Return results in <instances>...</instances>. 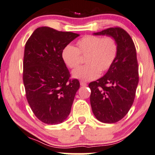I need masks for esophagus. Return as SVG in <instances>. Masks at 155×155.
<instances>
[{
    "mask_svg": "<svg viewBox=\"0 0 155 155\" xmlns=\"http://www.w3.org/2000/svg\"><path fill=\"white\" fill-rule=\"evenodd\" d=\"M80 84H81V86H82V87H86V86H87V84L84 81H80Z\"/></svg>",
    "mask_w": 155,
    "mask_h": 155,
    "instance_id": "esophagus-1",
    "label": "esophagus"
}]
</instances>
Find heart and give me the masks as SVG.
Segmentation results:
<instances>
[{
	"instance_id": "1",
	"label": "heart",
	"mask_w": 155,
	"mask_h": 155,
	"mask_svg": "<svg viewBox=\"0 0 155 155\" xmlns=\"http://www.w3.org/2000/svg\"><path fill=\"white\" fill-rule=\"evenodd\" d=\"M118 46L112 37L87 35L79 39L75 47L67 45L61 51L64 64L70 68H75L81 63V58L86 57L85 64L72 72L74 78L82 81L97 79L100 72H105L116 59Z\"/></svg>"
}]
</instances>
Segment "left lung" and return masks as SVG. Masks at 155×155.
I'll list each match as a JSON object with an SVG mask.
<instances>
[{"mask_svg":"<svg viewBox=\"0 0 155 155\" xmlns=\"http://www.w3.org/2000/svg\"><path fill=\"white\" fill-rule=\"evenodd\" d=\"M94 35L112 37L118 46L116 59L108 71L89 84L94 114L101 122L111 124L121 120L134 102L139 82L136 48L128 33L119 27L105 29Z\"/></svg>","mask_w":155,"mask_h":155,"instance_id":"obj_1","label":"left lung"}]
</instances>
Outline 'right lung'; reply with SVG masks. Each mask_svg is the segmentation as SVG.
I'll list each match as a JSON object with an SVG mask.
<instances>
[{
  "instance_id": "right-lung-1",
  "label": "right lung",
  "mask_w": 155,
  "mask_h": 155,
  "mask_svg": "<svg viewBox=\"0 0 155 155\" xmlns=\"http://www.w3.org/2000/svg\"><path fill=\"white\" fill-rule=\"evenodd\" d=\"M79 36L43 26L36 28L25 44L23 73L25 96L33 112L45 124H60L71 111L80 84L77 79L69 80L61 51Z\"/></svg>"
}]
</instances>
